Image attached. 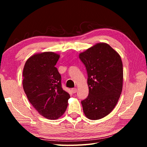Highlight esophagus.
Listing matches in <instances>:
<instances>
[{
  "mask_svg": "<svg viewBox=\"0 0 147 147\" xmlns=\"http://www.w3.org/2000/svg\"><path fill=\"white\" fill-rule=\"evenodd\" d=\"M71 92H73V93H76V92H77V89L75 88H72V89H71Z\"/></svg>",
  "mask_w": 147,
  "mask_h": 147,
  "instance_id": "obj_1",
  "label": "esophagus"
}]
</instances>
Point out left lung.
<instances>
[{"instance_id": "obj_1", "label": "left lung", "mask_w": 147, "mask_h": 147, "mask_svg": "<svg viewBox=\"0 0 147 147\" xmlns=\"http://www.w3.org/2000/svg\"><path fill=\"white\" fill-rule=\"evenodd\" d=\"M79 57L88 74L89 93L82 101L85 116L91 120L105 117L116 105L123 90V68L119 54L106 43H97Z\"/></svg>"}]
</instances>
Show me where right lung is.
I'll return each mask as SVG.
<instances>
[{"mask_svg": "<svg viewBox=\"0 0 147 147\" xmlns=\"http://www.w3.org/2000/svg\"><path fill=\"white\" fill-rule=\"evenodd\" d=\"M60 55L52 52L37 53L26 61L23 71V86L28 99L38 113L51 120L64 114L69 93L61 86V76L55 67Z\"/></svg>", "mask_w": 147, "mask_h": 147, "instance_id": "add662e5", "label": "right lung"}]
</instances>
